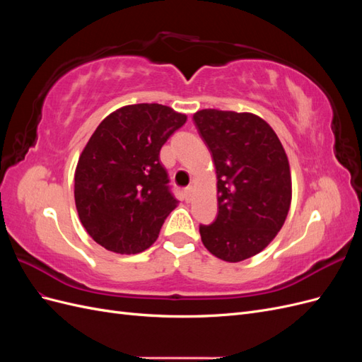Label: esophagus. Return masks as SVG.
Returning a JSON list of instances; mask_svg holds the SVG:
<instances>
[{"mask_svg": "<svg viewBox=\"0 0 362 362\" xmlns=\"http://www.w3.org/2000/svg\"><path fill=\"white\" fill-rule=\"evenodd\" d=\"M192 192H193V190H192V187H185V189H184V192H182V193H184V199H185V202H189V201L192 199Z\"/></svg>", "mask_w": 362, "mask_h": 362, "instance_id": "1", "label": "esophagus"}]
</instances>
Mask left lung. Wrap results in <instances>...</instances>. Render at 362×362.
<instances>
[{"instance_id": "left-lung-1", "label": "left lung", "mask_w": 362, "mask_h": 362, "mask_svg": "<svg viewBox=\"0 0 362 362\" xmlns=\"http://www.w3.org/2000/svg\"><path fill=\"white\" fill-rule=\"evenodd\" d=\"M217 173L214 222L199 225L204 246L238 262L257 255L282 228L291 202L288 158L272 127L252 113L208 108L193 115Z\"/></svg>"}]
</instances>
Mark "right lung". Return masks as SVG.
Returning a JSON list of instances; mask_svg holds the SVG:
<instances>
[{"mask_svg": "<svg viewBox=\"0 0 362 362\" xmlns=\"http://www.w3.org/2000/svg\"><path fill=\"white\" fill-rule=\"evenodd\" d=\"M187 116L161 104L119 108L98 125L75 170V205L86 231L116 254L156 242L178 201L160 149Z\"/></svg>", "mask_w": 362, "mask_h": 362, "instance_id": "right-lung-1", "label": "right lung"}]
</instances>
